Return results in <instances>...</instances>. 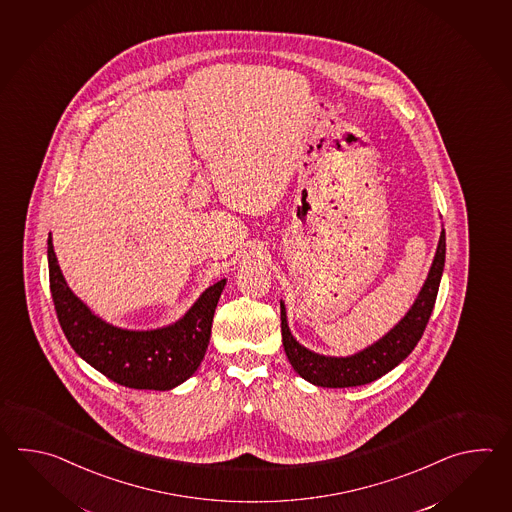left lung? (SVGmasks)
<instances>
[{
	"label": "left lung",
	"instance_id": "obj_1",
	"mask_svg": "<svg viewBox=\"0 0 512 512\" xmlns=\"http://www.w3.org/2000/svg\"><path fill=\"white\" fill-rule=\"evenodd\" d=\"M445 252V229H441L432 267L408 313L384 337L348 357L320 355L302 346L289 329L285 304L280 300L283 349L294 371L315 386L353 388L377 381L395 366H399L414 351L417 342L423 337L428 318L432 315L445 269Z\"/></svg>",
	"mask_w": 512,
	"mask_h": 512
}]
</instances>
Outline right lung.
Here are the masks:
<instances>
[{
    "label": "right lung",
    "mask_w": 512,
    "mask_h": 512,
    "mask_svg": "<svg viewBox=\"0 0 512 512\" xmlns=\"http://www.w3.org/2000/svg\"><path fill=\"white\" fill-rule=\"evenodd\" d=\"M49 283L58 322L71 348L89 366L135 390L166 392L188 381L207 353L212 320L227 280L207 287L174 324L157 329H124L95 315L67 285L47 240Z\"/></svg>",
    "instance_id": "obj_1"
}]
</instances>
